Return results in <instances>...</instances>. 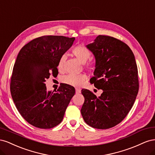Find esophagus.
<instances>
[{"label":"esophagus","instance_id":"esophagus-1","mask_svg":"<svg viewBox=\"0 0 155 155\" xmlns=\"http://www.w3.org/2000/svg\"><path fill=\"white\" fill-rule=\"evenodd\" d=\"M76 94L81 93V89H79V88H76Z\"/></svg>","mask_w":155,"mask_h":155}]
</instances>
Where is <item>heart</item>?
<instances>
[{
  "label": "heart",
  "mask_w": 155,
  "mask_h": 155,
  "mask_svg": "<svg viewBox=\"0 0 155 155\" xmlns=\"http://www.w3.org/2000/svg\"><path fill=\"white\" fill-rule=\"evenodd\" d=\"M72 52L79 61L85 63L91 56V51L83 45H77L72 49ZM65 57L61 56L58 61V68L59 70H62L63 68ZM87 79V76L84 74H68L62 78L64 83L74 87H81Z\"/></svg>",
  "instance_id": "heart-1"
}]
</instances>
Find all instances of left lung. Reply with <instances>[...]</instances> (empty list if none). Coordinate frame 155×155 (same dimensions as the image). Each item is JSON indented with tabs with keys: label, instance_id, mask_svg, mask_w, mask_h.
Segmentation results:
<instances>
[{
	"label": "left lung",
	"instance_id": "8db88e82",
	"mask_svg": "<svg viewBox=\"0 0 155 155\" xmlns=\"http://www.w3.org/2000/svg\"><path fill=\"white\" fill-rule=\"evenodd\" d=\"M96 59L91 83L103 93L97 97L82 89L85 101L81 109L84 121L93 128L107 129L120 124L132 108L138 94V68L134 54L121 41L98 35L86 46Z\"/></svg>",
	"mask_w": 155,
	"mask_h": 155
}]
</instances>
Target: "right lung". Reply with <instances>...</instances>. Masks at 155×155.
Masks as SVG:
<instances>
[{
    "mask_svg": "<svg viewBox=\"0 0 155 155\" xmlns=\"http://www.w3.org/2000/svg\"><path fill=\"white\" fill-rule=\"evenodd\" d=\"M74 40L42 36L25 45L17 55L11 78L12 97L22 118L35 127L51 129L59 125L75 94L74 87L67 84L54 92L47 91L45 83L51 73L58 76V61Z\"/></svg>",
    "mask_w": 155,
    "mask_h": 155,
    "instance_id": "add662e5",
    "label": "right lung"
}]
</instances>
